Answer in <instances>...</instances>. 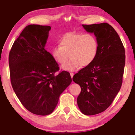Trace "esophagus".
<instances>
[{
    "label": "esophagus",
    "instance_id": "1",
    "mask_svg": "<svg viewBox=\"0 0 135 135\" xmlns=\"http://www.w3.org/2000/svg\"><path fill=\"white\" fill-rule=\"evenodd\" d=\"M70 76H71V77H72H72H73V76H74V73L71 72V73H70Z\"/></svg>",
    "mask_w": 135,
    "mask_h": 135
}]
</instances>
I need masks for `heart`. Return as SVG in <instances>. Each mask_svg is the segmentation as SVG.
<instances>
[{
	"instance_id": "1",
	"label": "heart",
	"mask_w": 135,
	"mask_h": 135,
	"mask_svg": "<svg viewBox=\"0 0 135 135\" xmlns=\"http://www.w3.org/2000/svg\"><path fill=\"white\" fill-rule=\"evenodd\" d=\"M58 46L52 49V58L58 64L63 65L69 57L70 61L62 66L67 71H75L81 66L86 67L95 60L98 51L97 38L91 33L70 32L58 40Z\"/></svg>"
}]
</instances>
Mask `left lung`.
Instances as JSON below:
<instances>
[{
  "instance_id": "obj_1",
  "label": "left lung",
  "mask_w": 135,
  "mask_h": 135,
  "mask_svg": "<svg viewBox=\"0 0 135 135\" xmlns=\"http://www.w3.org/2000/svg\"><path fill=\"white\" fill-rule=\"evenodd\" d=\"M93 33L98 42L95 60L73 77L81 88L77 105L84 115H92L107 108L121 88L125 65V49L112 26L107 23L83 25Z\"/></svg>"
}]
</instances>
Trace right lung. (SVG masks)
Wrapping results in <instances>:
<instances>
[{"mask_svg": "<svg viewBox=\"0 0 135 135\" xmlns=\"http://www.w3.org/2000/svg\"><path fill=\"white\" fill-rule=\"evenodd\" d=\"M49 26L30 25L23 29L9 52L12 87L29 112L51 114L60 94L72 82L70 73L59 71L58 64L45 49Z\"/></svg>", "mask_w": 135, "mask_h": 135, "instance_id": "1", "label": "right lung"}]
</instances>
